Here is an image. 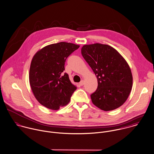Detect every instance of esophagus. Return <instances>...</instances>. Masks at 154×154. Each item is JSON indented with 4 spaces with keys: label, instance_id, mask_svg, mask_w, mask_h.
Segmentation results:
<instances>
[{
    "label": "esophagus",
    "instance_id": "obj_1",
    "mask_svg": "<svg viewBox=\"0 0 154 154\" xmlns=\"http://www.w3.org/2000/svg\"><path fill=\"white\" fill-rule=\"evenodd\" d=\"M84 84H85V82H84V80H82V81L79 83V85H80V86H83V85H84Z\"/></svg>",
    "mask_w": 154,
    "mask_h": 154
}]
</instances>
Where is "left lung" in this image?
Instances as JSON below:
<instances>
[{"label":"left lung","instance_id":"8db88e82","mask_svg":"<svg viewBox=\"0 0 154 154\" xmlns=\"http://www.w3.org/2000/svg\"><path fill=\"white\" fill-rule=\"evenodd\" d=\"M82 55L97 79V88L91 95L92 103L105 111L121 106L127 99L133 85L130 68L112 47L100 43L85 45Z\"/></svg>","mask_w":154,"mask_h":154}]
</instances>
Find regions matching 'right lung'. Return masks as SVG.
Returning a JSON list of instances; mask_svg holds the SVG:
<instances>
[{
	"instance_id": "right-lung-1",
	"label": "right lung",
	"mask_w": 154,
	"mask_h": 154,
	"mask_svg": "<svg viewBox=\"0 0 154 154\" xmlns=\"http://www.w3.org/2000/svg\"><path fill=\"white\" fill-rule=\"evenodd\" d=\"M80 47L71 43L60 42L38 51L31 61L29 81L32 92L44 106L58 110L65 106L77 87L63 73L66 59Z\"/></svg>"
}]
</instances>
